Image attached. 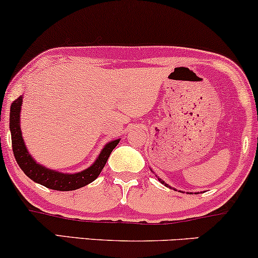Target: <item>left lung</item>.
Instances as JSON below:
<instances>
[{
    "label": "left lung",
    "instance_id": "obj_1",
    "mask_svg": "<svg viewBox=\"0 0 258 258\" xmlns=\"http://www.w3.org/2000/svg\"><path fill=\"white\" fill-rule=\"evenodd\" d=\"M158 179L160 180V182H161V183H162V184H165V185H166V186H168V185L166 184V183H165V182H164V180H161V179H160V178H159V177H158Z\"/></svg>",
    "mask_w": 258,
    "mask_h": 258
}]
</instances>
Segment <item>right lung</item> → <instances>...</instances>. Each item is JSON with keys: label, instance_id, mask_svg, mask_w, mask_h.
I'll list each match as a JSON object with an SVG mask.
<instances>
[{"label": "right lung", "instance_id": "add662e5", "mask_svg": "<svg viewBox=\"0 0 258 258\" xmlns=\"http://www.w3.org/2000/svg\"><path fill=\"white\" fill-rule=\"evenodd\" d=\"M23 97H19L12 103L11 105V114H10V128L12 133V149H13L14 158H16L19 167L24 171V173L29 178L38 183V184L44 185L46 188L54 189V190H75V189L81 188V186L87 185L88 183L93 182L97 177L102 172L103 167L105 166L109 156L120 139L112 141L109 144H106L102 153L99 154L98 159L96 160L91 167L82 172L68 174V173H59L55 171L44 168L41 165L36 164L34 159L31 158L30 154L26 150L24 141L22 137V131H20L19 125V116H20V106H22Z\"/></svg>", "mask_w": 258, "mask_h": 258}]
</instances>
